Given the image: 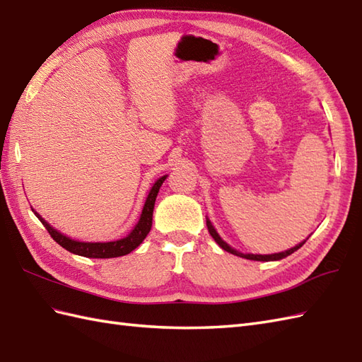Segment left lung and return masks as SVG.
Here are the masks:
<instances>
[{
    "label": "left lung",
    "mask_w": 362,
    "mask_h": 362,
    "mask_svg": "<svg viewBox=\"0 0 362 362\" xmlns=\"http://www.w3.org/2000/svg\"><path fill=\"white\" fill-rule=\"evenodd\" d=\"M206 226H208V230H209V234L212 235V238L216 240L217 242V245L221 247V249H225L226 252H229V254H234V255H237V257H243V258H246V260H255V262H272V260H281V258H284V257H287V255H291V254H293L295 251H298V249L305 243V240L303 243H300V245H296L295 247H292V249H289V251H284V252H280V254H271V255H255V254H242V252H238V251H235V249H233L230 246H228L223 240L220 238V235L216 233V229L212 228V225H211V221L209 220H206Z\"/></svg>",
    "instance_id": "left-lung-1"
}]
</instances>
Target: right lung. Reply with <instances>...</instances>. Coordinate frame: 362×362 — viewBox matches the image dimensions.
<instances>
[{
    "instance_id": "add662e5",
    "label": "right lung",
    "mask_w": 362,
    "mask_h": 362,
    "mask_svg": "<svg viewBox=\"0 0 362 362\" xmlns=\"http://www.w3.org/2000/svg\"><path fill=\"white\" fill-rule=\"evenodd\" d=\"M166 179V175L160 177L157 180L153 188L148 194L145 206L142 209L141 218H139L137 225L134 226V229L129 233L125 238L116 240V242H108V243H84V242H76V240H71L66 235H62L58 230H54L47 221H45L40 214H36L41 220V223L44 225V228L49 230L50 237L57 242L59 246H62L64 249H67L69 252L76 254V255H82V257H88V258H115V257H122L127 255L144 242V238L148 235L153 225V209H154V202L157 197V192H159L163 180Z\"/></svg>"
}]
</instances>
